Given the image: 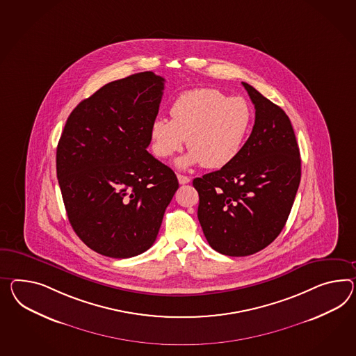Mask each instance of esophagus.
I'll return each mask as SVG.
<instances>
[{
    "instance_id": "obj_1",
    "label": "esophagus",
    "mask_w": 356,
    "mask_h": 356,
    "mask_svg": "<svg viewBox=\"0 0 356 356\" xmlns=\"http://www.w3.org/2000/svg\"><path fill=\"white\" fill-rule=\"evenodd\" d=\"M177 178H178V182L181 184H186V183H190L191 178L187 177V175H183V174H177Z\"/></svg>"
}]
</instances>
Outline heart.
I'll return each instance as SVG.
<instances>
[{
    "label": "heart",
    "instance_id": "heart-1",
    "mask_svg": "<svg viewBox=\"0 0 356 356\" xmlns=\"http://www.w3.org/2000/svg\"><path fill=\"white\" fill-rule=\"evenodd\" d=\"M172 120L159 118L151 129L152 151L169 159L182 151L187 139L190 154L178 161L186 168L200 164L219 169L232 163L245 143L252 125V107L241 97H228L217 89L184 92L170 108Z\"/></svg>",
    "mask_w": 356,
    "mask_h": 356
}]
</instances>
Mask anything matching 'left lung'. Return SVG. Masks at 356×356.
Segmentation results:
<instances>
[{
  "mask_svg": "<svg viewBox=\"0 0 356 356\" xmlns=\"http://www.w3.org/2000/svg\"><path fill=\"white\" fill-rule=\"evenodd\" d=\"M254 127L236 159L193 179L197 218L209 245L231 257L254 254L282 232L301 182V157L291 120L243 82Z\"/></svg>",
  "mask_w": 356,
  "mask_h": 356,
  "instance_id": "1",
  "label": "left lung"
}]
</instances>
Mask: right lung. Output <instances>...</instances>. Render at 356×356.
Segmentation results:
<instances>
[{
    "mask_svg": "<svg viewBox=\"0 0 356 356\" xmlns=\"http://www.w3.org/2000/svg\"><path fill=\"white\" fill-rule=\"evenodd\" d=\"M165 80L136 73L104 85L71 112L56 177L77 236L94 252L130 258L154 245L179 184L147 147Z\"/></svg>",
    "mask_w": 356,
    "mask_h": 356,
    "instance_id": "right-lung-1",
    "label": "right lung"
}]
</instances>
